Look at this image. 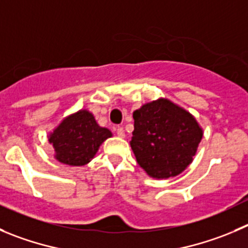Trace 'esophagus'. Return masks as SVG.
Returning a JSON list of instances; mask_svg holds the SVG:
<instances>
[{
    "label": "esophagus",
    "instance_id": "obj_1",
    "mask_svg": "<svg viewBox=\"0 0 248 248\" xmlns=\"http://www.w3.org/2000/svg\"><path fill=\"white\" fill-rule=\"evenodd\" d=\"M117 134L119 138H125V131H124V129H123L122 126H119V128L117 129Z\"/></svg>",
    "mask_w": 248,
    "mask_h": 248
}]
</instances>
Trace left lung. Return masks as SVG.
<instances>
[{
  "label": "left lung",
  "instance_id": "1",
  "mask_svg": "<svg viewBox=\"0 0 248 248\" xmlns=\"http://www.w3.org/2000/svg\"><path fill=\"white\" fill-rule=\"evenodd\" d=\"M133 117L130 146L139 166L155 179L185 170L203 135L196 119L166 98L146 103Z\"/></svg>",
  "mask_w": 248,
  "mask_h": 248
}]
</instances>
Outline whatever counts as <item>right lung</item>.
<instances>
[{"label": "right lung", "mask_w": 248, "mask_h": 248, "mask_svg": "<svg viewBox=\"0 0 248 248\" xmlns=\"http://www.w3.org/2000/svg\"><path fill=\"white\" fill-rule=\"evenodd\" d=\"M112 136L108 129L101 128L87 110L69 115L49 134L48 141L55 148L61 163L68 166H85L93 158L101 143Z\"/></svg>", "instance_id": "right-lung-1"}]
</instances>
